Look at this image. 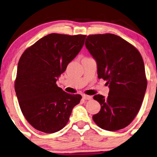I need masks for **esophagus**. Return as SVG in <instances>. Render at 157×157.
<instances>
[{
  "label": "esophagus",
  "instance_id": "obj_1",
  "mask_svg": "<svg viewBox=\"0 0 157 157\" xmlns=\"http://www.w3.org/2000/svg\"><path fill=\"white\" fill-rule=\"evenodd\" d=\"M83 97V99L84 100H91L92 99V97L91 96H89V95H86V94H84V95L82 96Z\"/></svg>",
  "mask_w": 157,
  "mask_h": 157
}]
</instances>
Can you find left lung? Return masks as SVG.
I'll return each mask as SVG.
<instances>
[{"label": "left lung", "mask_w": 157, "mask_h": 157, "mask_svg": "<svg viewBox=\"0 0 157 157\" xmlns=\"http://www.w3.org/2000/svg\"><path fill=\"white\" fill-rule=\"evenodd\" d=\"M85 45L95 59L98 78L107 81L109 87L108 98L94 96L101 108L92 119L105 130L124 128L138 114L146 93L142 56L135 46L114 34L90 35Z\"/></svg>", "instance_id": "obj_1"}]
</instances>
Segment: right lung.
I'll use <instances>...</instances> for the list:
<instances>
[{
	"label": "right lung",
	"instance_id": "1",
	"mask_svg": "<svg viewBox=\"0 0 157 157\" xmlns=\"http://www.w3.org/2000/svg\"><path fill=\"white\" fill-rule=\"evenodd\" d=\"M85 35L51 33L28 48L17 66L14 89L27 121L45 133L58 132L67 124L80 94L58 87V78L81 51Z\"/></svg>",
	"mask_w": 157,
	"mask_h": 157
}]
</instances>
